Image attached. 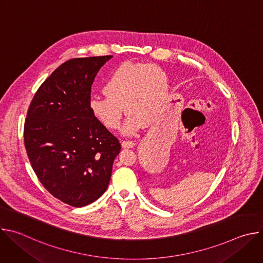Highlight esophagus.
Listing matches in <instances>:
<instances>
[{
  "label": "esophagus",
  "mask_w": 263,
  "mask_h": 263,
  "mask_svg": "<svg viewBox=\"0 0 263 263\" xmlns=\"http://www.w3.org/2000/svg\"><path fill=\"white\" fill-rule=\"evenodd\" d=\"M135 141H131V140H123L122 141V145L124 148H130L133 147L135 145Z\"/></svg>",
  "instance_id": "esophagus-1"
}]
</instances>
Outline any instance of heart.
I'll list each match as a JSON object with an SVG mask.
<instances>
[{
    "label": "heart",
    "instance_id": "b5f03b06",
    "mask_svg": "<svg viewBox=\"0 0 263 263\" xmlns=\"http://www.w3.org/2000/svg\"><path fill=\"white\" fill-rule=\"evenodd\" d=\"M103 92L89 101L93 118L109 130L121 127L125 109L130 112L123 132L134 135L153 122L164 109L168 80L164 70L154 64L126 62L107 78Z\"/></svg>",
    "mask_w": 263,
    "mask_h": 263
}]
</instances>
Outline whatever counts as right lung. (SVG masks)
<instances>
[{"label":"right lung","instance_id":"right-lung-1","mask_svg":"<svg viewBox=\"0 0 263 263\" xmlns=\"http://www.w3.org/2000/svg\"><path fill=\"white\" fill-rule=\"evenodd\" d=\"M112 56L62 63L36 91L24 128L26 151L45 189L83 207L107 190L121 143L89 110L91 85Z\"/></svg>","mask_w":263,"mask_h":263}]
</instances>
